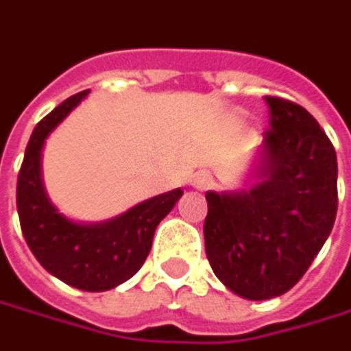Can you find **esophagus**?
Segmentation results:
<instances>
[{"label": "esophagus", "instance_id": "1", "mask_svg": "<svg viewBox=\"0 0 351 351\" xmlns=\"http://www.w3.org/2000/svg\"><path fill=\"white\" fill-rule=\"evenodd\" d=\"M191 186L196 189V191H206V189H210L213 186V176L208 175V173H195V175L191 176Z\"/></svg>", "mask_w": 351, "mask_h": 351}]
</instances>
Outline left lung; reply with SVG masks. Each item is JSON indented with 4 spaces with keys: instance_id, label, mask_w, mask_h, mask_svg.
<instances>
[{
    "instance_id": "1",
    "label": "left lung",
    "mask_w": 351,
    "mask_h": 351,
    "mask_svg": "<svg viewBox=\"0 0 351 351\" xmlns=\"http://www.w3.org/2000/svg\"><path fill=\"white\" fill-rule=\"evenodd\" d=\"M270 129L238 193H206L204 248L217 278L240 298L286 294L318 256L338 213V158L318 121L266 97Z\"/></svg>"
}]
</instances>
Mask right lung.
I'll return each instance as SVG.
<instances>
[{
  "label": "right lung",
  "mask_w": 351,
  "mask_h": 351,
  "mask_svg": "<svg viewBox=\"0 0 351 351\" xmlns=\"http://www.w3.org/2000/svg\"><path fill=\"white\" fill-rule=\"evenodd\" d=\"M89 91L73 95L33 129L17 176V213L25 242L55 278L85 292H105L127 282L147 260L156 226L167 217L180 189L138 202L105 222H75L53 206L41 178V151L53 129Z\"/></svg>",
  "instance_id": "right-lung-1"
}]
</instances>
